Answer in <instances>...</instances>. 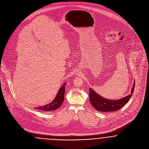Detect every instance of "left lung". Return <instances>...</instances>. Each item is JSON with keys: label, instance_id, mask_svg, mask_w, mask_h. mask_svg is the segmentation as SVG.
<instances>
[{"label": "left lung", "instance_id": "left-lung-1", "mask_svg": "<svg viewBox=\"0 0 149 149\" xmlns=\"http://www.w3.org/2000/svg\"><path fill=\"white\" fill-rule=\"evenodd\" d=\"M135 87V81L132 86L131 94L122 99L111 100L106 99L97 94L93 90L89 89V100L93 107L99 111L111 112L116 111L125 106L131 97Z\"/></svg>", "mask_w": 149, "mask_h": 149}]
</instances>
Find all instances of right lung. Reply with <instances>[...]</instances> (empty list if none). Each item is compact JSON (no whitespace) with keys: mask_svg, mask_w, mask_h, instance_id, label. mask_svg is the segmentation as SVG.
Here are the masks:
<instances>
[{"mask_svg":"<svg viewBox=\"0 0 149 149\" xmlns=\"http://www.w3.org/2000/svg\"><path fill=\"white\" fill-rule=\"evenodd\" d=\"M65 84H66V83H65L64 85H63L60 88L56 98L51 103L46 104V106H44L38 107L37 109H38L39 110L42 111L49 112V111L56 110L58 108H59L61 106L64 100Z\"/></svg>","mask_w":149,"mask_h":149,"instance_id":"right-lung-1","label":"right lung"}]
</instances>
